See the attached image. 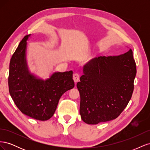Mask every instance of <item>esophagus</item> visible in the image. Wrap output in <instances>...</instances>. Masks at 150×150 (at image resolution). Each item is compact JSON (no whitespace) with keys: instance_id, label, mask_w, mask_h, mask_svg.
<instances>
[{"instance_id":"obj_1","label":"esophagus","mask_w":150,"mask_h":150,"mask_svg":"<svg viewBox=\"0 0 150 150\" xmlns=\"http://www.w3.org/2000/svg\"><path fill=\"white\" fill-rule=\"evenodd\" d=\"M72 78H73V79H74V82L76 83H78V81L79 80L80 75H79V74H78V73H74V74H73V77H72Z\"/></svg>"}]
</instances>
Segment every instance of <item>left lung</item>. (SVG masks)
<instances>
[{
	"instance_id": "left-lung-1",
	"label": "left lung",
	"mask_w": 150,
	"mask_h": 150,
	"mask_svg": "<svg viewBox=\"0 0 150 150\" xmlns=\"http://www.w3.org/2000/svg\"><path fill=\"white\" fill-rule=\"evenodd\" d=\"M83 73L77 83L81 119L96 125L117 118L134 90L137 67L132 50L119 56L95 57L84 66Z\"/></svg>"
}]
</instances>
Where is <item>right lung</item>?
I'll list each match as a JSON object with an SVG mask.
<instances>
[{
	"mask_svg": "<svg viewBox=\"0 0 150 150\" xmlns=\"http://www.w3.org/2000/svg\"><path fill=\"white\" fill-rule=\"evenodd\" d=\"M29 35L22 39L11 59L8 89L13 102L23 114L46 121L54 114L62 95L74 87L72 71L55 72L46 81L30 74L25 59L26 40Z\"/></svg>",
	"mask_w": 150,
	"mask_h": 150,
	"instance_id": "1",
	"label": "right lung"
}]
</instances>
